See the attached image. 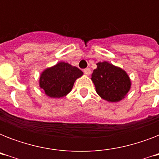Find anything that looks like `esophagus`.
Listing matches in <instances>:
<instances>
[{"label": "esophagus", "instance_id": "obj_1", "mask_svg": "<svg viewBox=\"0 0 159 159\" xmlns=\"http://www.w3.org/2000/svg\"><path fill=\"white\" fill-rule=\"evenodd\" d=\"M83 72H84L85 74L90 75V73H91V69L90 68H85V69H83Z\"/></svg>", "mask_w": 159, "mask_h": 159}]
</instances>
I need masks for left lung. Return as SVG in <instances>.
I'll list each match as a JSON object with an SVG mask.
<instances>
[{
  "instance_id": "obj_1",
  "label": "left lung",
  "mask_w": 159,
  "mask_h": 159,
  "mask_svg": "<svg viewBox=\"0 0 159 159\" xmlns=\"http://www.w3.org/2000/svg\"><path fill=\"white\" fill-rule=\"evenodd\" d=\"M97 68L92 72L97 94L110 102L120 101L130 88V80L124 70L107 62H98Z\"/></svg>"
}]
</instances>
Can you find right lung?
Instances as JSON below:
<instances>
[{
    "mask_svg": "<svg viewBox=\"0 0 159 159\" xmlns=\"http://www.w3.org/2000/svg\"><path fill=\"white\" fill-rule=\"evenodd\" d=\"M82 75L79 68L61 62L43 71L39 78V86L50 97H62L69 93L74 82Z\"/></svg>",
    "mask_w": 159,
    "mask_h": 159,
    "instance_id": "add662e5",
    "label": "right lung"
}]
</instances>
